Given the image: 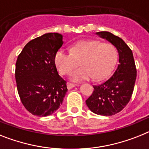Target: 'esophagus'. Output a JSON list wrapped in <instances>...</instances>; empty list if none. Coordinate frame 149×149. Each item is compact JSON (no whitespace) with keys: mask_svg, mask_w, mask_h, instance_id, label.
<instances>
[{"mask_svg":"<svg viewBox=\"0 0 149 149\" xmlns=\"http://www.w3.org/2000/svg\"><path fill=\"white\" fill-rule=\"evenodd\" d=\"M74 87H75V84H74L72 83H67V88L68 90L72 89V88H74Z\"/></svg>","mask_w":149,"mask_h":149,"instance_id":"esophagus-1","label":"esophagus"}]
</instances>
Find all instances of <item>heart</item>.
Returning a JSON list of instances; mask_svg holds the SVG:
<instances>
[{
	"label": "heart",
	"instance_id": "1",
	"mask_svg": "<svg viewBox=\"0 0 149 149\" xmlns=\"http://www.w3.org/2000/svg\"><path fill=\"white\" fill-rule=\"evenodd\" d=\"M117 58L116 48L110 43H102L98 40H82L74 44L71 52L65 49H58L54 57L55 65L61 75L69 74L77 65L79 68L74 71L70 79L74 82L94 78L104 79L113 69Z\"/></svg>",
	"mask_w": 149,
	"mask_h": 149
}]
</instances>
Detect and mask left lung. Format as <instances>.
Here are the masks:
<instances>
[{"mask_svg":"<svg viewBox=\"0 0 149 149\" xmlns=\"http://www.w3.org/2000/svg\"><path fill=\"white\" fill-rule=\"evenodd\" d=\"M96 34L116 47L119 65L107 81L94 86V91L86 104L97 115L112 116L121 111L131 99L136 79V65L132 50L121 38L106 31Z\"/></svg>","mask_w":149,"mask_h":149,"instance_id":"1","label":"left lung"}]
</instances>
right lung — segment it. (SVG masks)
Here are the masks:
<instances>
[{
    "mask_svg": "<svg viewBox=\"0 0 149 149\" xmlns=\"http://www.w3.org/2000/svg\"><path fill=\"white\" fill-rule=\"evenodd\" d=\"M63 36L49 33L29 41L16 62L17 88L22 104L38 116L54 113L63 103L68 91L66 81L54 62L56 52L63 44Z\"/></svg>",
    "mask_w": 149,
    "mask_h": 149,
    "instance_id": "obj_1",
    "label": "right lung"
}]
</instances>
